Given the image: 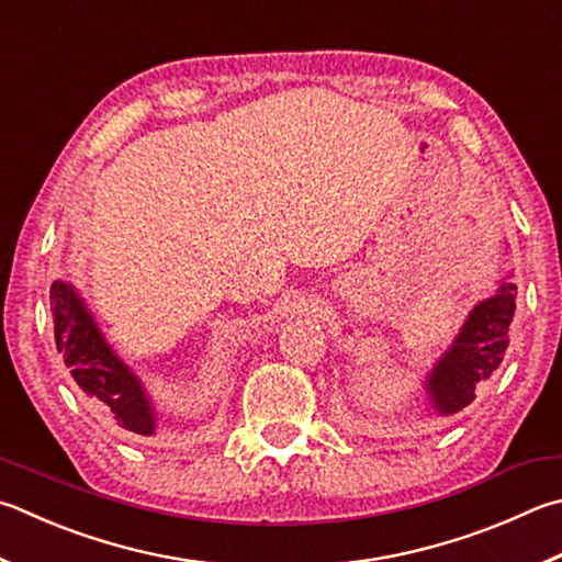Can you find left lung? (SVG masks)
I'll return each instance as SVG.
<instances>
[{"label":"left lung","instance_id":"left-lung-1","mask_svg":"<svg viewBox=\"0 0 562 562\" xmlns=\"http://www.w3.org/2000/svg\"><path fill=\"white\" fill-rule=\"evenodd\" d=\"M514 312L516 284L506 278L492 297L474 304L450 349L425 375V413L454 415L474 401L476 385L492 379L504 361Z\"/></svg>","mask_w":562,"mask_h":562}]
</instances>
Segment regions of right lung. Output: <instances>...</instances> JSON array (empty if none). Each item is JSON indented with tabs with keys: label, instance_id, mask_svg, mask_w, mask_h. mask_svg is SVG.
<instances>
[{
	"label": "right lung",
	"instance_id": "1",
	"mask_svg": "<svg viewBox=\"0 0 562 562\" xmlns=\"http://www.w3.org/2000/svg\"><path fill=\"white\" fill-rule=\"evenodd\" d=\"M50 312L56 349L88 401L105 411L125 432L155 437L159 432L155 401L139 375L108 344L74 284L66 280L50 284Z\"/></svg>",
	"mask_w": 562,
	"mask_h": 562
}]
</instances>
